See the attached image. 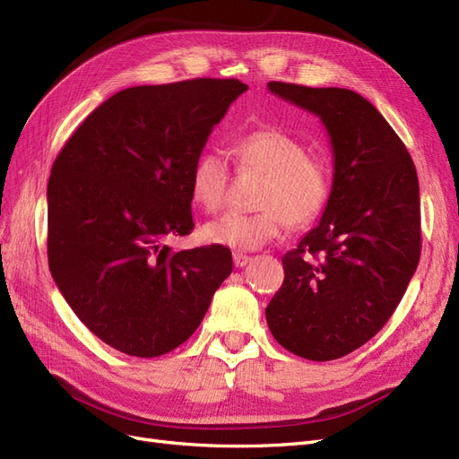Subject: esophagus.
<instances>
[{"label":"esophagus","instance_id":"1","mask_svg":"<svg viewBox=\"0 0 459 459\" xmlns=\"http://www.w3.org/2000/svg\"><path fill=\"white\" fill-rule=\"evenodd\" d=\"M248 262H251V256H247L243 253H233V266L235 268H243Z\"/></svg>","mask_w":459,"mask_h":459}]
</instances>
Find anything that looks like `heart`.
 <instances>
[{"instance_id": "obj_1", "label": "heart", "mask_w": 459, "mask_h": 459, "mask_svg": "<svg viewBox=\"0 0 459 459\" xmlns=\"http://www.w3.org/2000/svg\"><path fill=\"white\" fill-rule=\"evenodd\" d=\"M239 169L262 174L256 195L260 211L226 212L204 226L208 243L255 251L285 231L287 224L307 228L322 218L331 201L333 172L322 155L308 152L299 137L277 128H260L233 142ZM230 178L228 160L218 151H204L189 172L191 199L214 212L224 203Z\"/></svg>"}]
</instances>
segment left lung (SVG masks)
I'll use <instances>...</instances> for the list:
<instances>
[{
	"instance_id": "8db88e82",
	"label": "left lung",
	"mask_w": 459,
	"mask_h": 459,
	"mask_svg": "<svg viewBox=\"0 0 459 459\" xmlns=\"http://www.w3.org/2000/svg\"><path fill=\"white\" fill-rule=\"evenodd\" d=\"M329 134L333 193L319 224L281 262L266 308L283 349L327 362L366 344L404 297L421 255L420 182L396 132L366 97L344 88L270 82Z\"/></svg>"
}]
</instances>
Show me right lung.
Returning a JSON list of instances; mask_svg holds the SVG:
<instances>
[{
  "instance_id": "add662e5",
  "label": "right lung",
  "mask_w": 459,
  "mask_h": 459,
  "mask_svg": "<svg viewBox=\"0 0 459 459\" xmlns=\"http://www.w3.org/2000/svg\"><path fill=\"white\" fill-rule=\"evenodd\" d=\"M247 90L235 78L122 90L53 162L51 275L80 322L124 354L155 358L186 342L231 273L226 247L172 251L166 241L195 226L191 166Z\"/></svg>"
}]
</instances>
